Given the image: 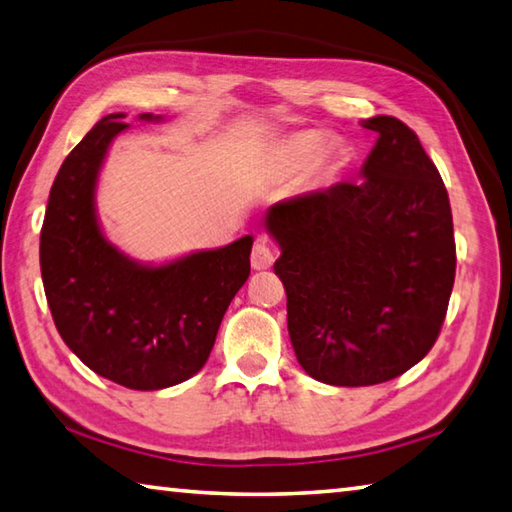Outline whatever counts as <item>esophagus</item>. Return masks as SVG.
I'll use <instances>...</instances> for the list:
<instances>
[{"label":"esophagus","mask_w":512,"mask_h":512,"mask_svg":"<svg viewBox=\"0 0 512 512\" xmlns=\"http://www.w3.org/2000/svg\"><path fill=\"white\" fill-rule=\"evenodd\" d=\"M275 262V253L273 248L268 246L266 239H257L253 250H250V264H253L255 271H266L271 268Z\"/></svg>","instance_id":"obj_1"}]
</instances>
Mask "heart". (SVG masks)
Instances as JSON below:
<instances>
[{
    "label": "heart",
    "instance_id": "b5f03b06",
    "mask_svg": "<svg viewBox=\"0 0 512 512\" xmlns=\"http://www.w3.org/2000/svg\"><path fill=\"white\" fill-rule=\"evenodd\" d=\"M322 147V136L313 132H300L288 136L286 141L275 147L273 167L284 176L297 174L304 167L311 165V174L315 179H322L331 170V163L324 154L318 156Z\"/></svg>",
    "mask_w": 512,
    "mask_h": 512
}]
</instances>
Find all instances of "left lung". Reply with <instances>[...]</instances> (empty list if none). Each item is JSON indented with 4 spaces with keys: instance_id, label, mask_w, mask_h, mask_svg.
Here are the masks:
<instances>
[{
    "instance_id": "8db88e82",
    "label": "left lung",
    "mask_w": 512,
    "mask_h": 512,
    "mask_svg": "<svg viewBox=\"0 0 512 512\" xmlns=\"http://www.w3.org/2000/svg\"><path fill=\"white\" fill-rule=\"evenodd\" d=\"M360 125L378 134L360 181L266 212L297 362L338 387L385 383L423 360L457 268L448 190L418 136L394 116Z\"/></svg>"
}]
</instances>
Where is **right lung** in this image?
Wrapping results in <instances>:
<instances>
[{
  "label": "right lung",
  "mask_w": 512,
  "mask_h": 512,
  "mask_svg": "<svg viewBox=\"0 0 512 512\" xmlns=\"http://www.w3.org/2000/svg\"><path fill=\"white\" fill-rule=\"evenodd\" d=\"M123 118H102L64 159L42 224L40 268L67 347L98 376L154 392L206 365L228 304L250 275L253 237L163 266L120 253L100 230L96 183L109 143L127 129Z\"/></svg>",
  "instance_id": "obj_1"
}]
</instances>
